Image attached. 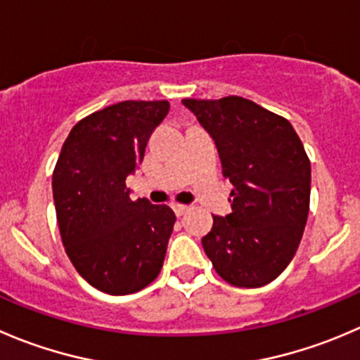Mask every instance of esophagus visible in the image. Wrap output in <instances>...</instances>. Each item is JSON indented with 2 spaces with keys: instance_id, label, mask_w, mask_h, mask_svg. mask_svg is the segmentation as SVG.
Segmentation results:
<instances>
[{
  "instance_id": "1",
  "label": "esophagus",
  "mask_w": 360,
  "mask_h": 360,
  "mask_svg": "<svg viewBox=\"0 0 360 360\" xmlns=\"http://www.w3.org/2000/svg\"><path fill=\"white\" fill-rule=\"evenodd\" d=\"M172 209H174V212H176L177 216H181V214H184V212L188 211V205H184V204H172Z\"/></svg>"
}]
</instances>
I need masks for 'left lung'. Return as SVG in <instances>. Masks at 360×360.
<instances>
[{
	"label": "left lung",
	"instance_id": "left-lung-1",
	"mask_svg": "<svg viewBox=\"0 0 360 360\" xmlns=\"http://www.w3.org/2000/svg\"><path fill=\"white\" fill-rule=\"evenodd\" d=\"M218 148L232 212L202 237L216 273L233 287L271 283L294 258L309 212L311 163L285 117L240 96L184 98Z\"/></svg>",
	"mask_w": 360,
	"mask_h": 360
}]
</instances>
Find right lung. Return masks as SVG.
<instances>
[{"instance_id": "add662e5", "label": "right lung", "mask_w": 360, "mask_h": 360, "mask_svg": "<svg viewBox=\"0 0 360 360\" xmlns=\"http://www.w3.org/2000/svg\"><path fill=\"white\" fill-rule=\"evenodd\" d=\"M167 100H127L72 128L52 174L56 216L77 273L110 295L135 294L156 280L176 214L148 198L131 200L127 177L169 114Z\"/></svg>"}]
</instances>
